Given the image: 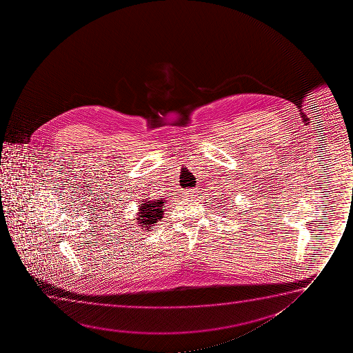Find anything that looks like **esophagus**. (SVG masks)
<instances>
[{"label": "esophagus", "mask_w": 353, "mask_h": 353, "mask_svg": "<svg viewBox=\"0 0 353 353\" xmlns=\"http://www.w3.org/2000/svg\"><path fill=\"white\" fill-rule=\"evenodd\" d=\"M196 194H198V190H196V189H189V190H185V192H184V195H185V196H188V198H195V196H196Z\"/></svg>", "instance_id": "34e87169"}]
</instances>
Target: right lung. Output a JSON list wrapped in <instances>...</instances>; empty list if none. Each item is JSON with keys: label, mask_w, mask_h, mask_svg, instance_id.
<instances>
[{"label": "right lung", "mask_w": 353, "mask_h": 353, "mask_svg": "<svg viewBox=\"0 0 353 353\" xmlns=\"http://www.w3.org/2000/svg\"><path fill=\"white\" fill-rule=\"evenodd\" d=\"M166 200L164 199H143L140 201L139 210L136 213V224L143 229L150 230L154 227L155 223H158L164 214V205Z\"/></svg>", "instance_id": "right-lung-1"}]
</instances>
